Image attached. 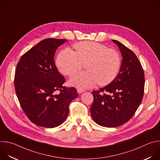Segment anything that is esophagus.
Instances as JSON below:
<instances>
[{
	"instance_id": "34e87169",
	"label": "esophagus",
	"mask_w": 160,
	"mask_h": 160,
	"mask_svg": "<svg viewBox=\"0 0 160 160\" xmlns=\"http://www.w3.org/2000/svg\"><path fill=\"white\" fill-rule=\"evenodd\" d=\"M85 92V90L79 89V88L77 89V92H78V93H83V92Z\"/></svg>"
}]
</instances>
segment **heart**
<instances>
[{
	"label": "heart",
	"instance_id": "1",
	"mask_svg": "<svg viewBox=\"0 0 160 160\" xmlns=\"http://www.w3.org/2000/svg\"><path fill=\"white\" fill-rule=\"evenodd\" d=\"M75 52L62 50L57 57L56 65L60 72L72 76L85 65L86 72L77 73L70 83L79 89L108 85L118 76L121 65L119 52L104 44L93 41H81L73 45Z\"/></svg>",
	"mask_w": 160,
	"mask_h": 160
}]
</instances>
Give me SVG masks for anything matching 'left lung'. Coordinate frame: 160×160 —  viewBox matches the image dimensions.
<instances>
[{"mask_svg":"<svg viewBox=\"0 0 160 160\" xmlns=\"http://www.w3.org/2000/svg\"><path fill=\"white\" fill-rule=\"evenodd\" d=\"M121 52L122 61L119 74L109 85L92 92L90 108L93 120L98 125L114 128L127 122L142 100L144 74L134 52L117 40H112Z\"/></svg>","mask_w":160,"mask_h":160,"instance_id":"1","label":"left lung"}]
</instances>
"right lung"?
<instances>
[{"mask_svg":"<svg viewBox=\"0 0 160 160\" xmlns=\"http://www.w3.org/2000/svg\"><path fill=\"white\" fill-rule=\"evenodd\" d=\"M64 39L47 38L21 57L15 72L16 93L22 109L34 124L52 128L65 122L70 103L78 97L74 87L63 86L65 78L57 68L55 53ZM59 90L60 93L56 94Z\"/></svg>","mask_w":160,"mask_h":160,"instance_id":"add662e5","label":"right lung"}]
</instances>
